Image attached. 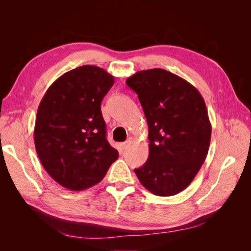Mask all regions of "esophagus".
Masks as SVG:
<instances>
[{
  "label": "esophagus",
  "instance_id": "obj_1",
  "mask_svg": "<svg viewBox=\"0 0 251 251\" xmlns=\"http://www.w3.org/2000/svg\"><path fill=\"white\" fill-rule=\"evenodd\" d=\"M132 141H133V138L132 137H130V138H128L126 141H125V142H123V143H121L120 144V147H121V149H123V150H126L128 146H130V144L132 143Z\"/></svg>",
  "mask_w": 251,
  "mask_h": 251
}]
</instances>
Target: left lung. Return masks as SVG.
Here are the masks:
<instances>
[{
	"label": "left lung",
	"mask_w": 251,
	"mask_h": 251,
	"mask_svg": "<svg viewBox=\"0 0 251 251\" xmlns=\"http://www.w3.org/2000/svg\"><path fill=\"white\" fill-rule=\"evenodd\" d=\"M126 82L138 94L149 126V158L135 174L154 195H176L191 184L208 153L211 126L203 97L163 69L139 71Z\"/></svg>",
	"instance_id": "1"
}]
</instances>
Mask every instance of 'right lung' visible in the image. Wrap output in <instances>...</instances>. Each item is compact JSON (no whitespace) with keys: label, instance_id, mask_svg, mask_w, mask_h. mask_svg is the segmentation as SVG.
Instances as JSON below:
<instances>
[{"label":"right lung","instance_id":"obj_1","mask_svg":"<svg viewBox=\"0 0 251 251\" xmlns=\"http://www.w3.org/2000/svg\"><path fill=\"white\" fill-rule=\"evenodd\" d=\"M114 76L85 65L65 73L47 90L34 126L37 156L58 184L83 191L103 179L118 151L107 140L100 103Z\"/></svg>","mask_w":251,"mask_h":251}]
</instances>
